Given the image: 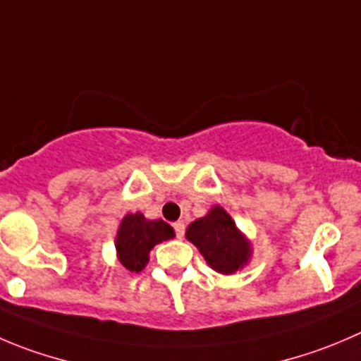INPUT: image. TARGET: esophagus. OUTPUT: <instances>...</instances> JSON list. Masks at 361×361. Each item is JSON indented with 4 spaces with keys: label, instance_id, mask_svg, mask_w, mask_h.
I'll return each instance as SVG.
<instances>
[{
    "label": "esophagus",
    "instance_id": "esophagus-1",
    "mask_svg": "<svg viewBox=\"0 0 361 361\" xmlns=\"http://www.w3.org/2000/svg\"><path fill=\"white\" fill-rule=\"evenodd\" d=\"M173 228H175V234H177V239H183L184 238V223L183 221L173 223Z\"/></svg>",
    "mask_w": 361,
    "mask_h": 361
}]
</instances>
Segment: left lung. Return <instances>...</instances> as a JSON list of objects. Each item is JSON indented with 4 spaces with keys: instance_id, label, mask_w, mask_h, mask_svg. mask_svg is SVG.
Returning <instances> with one entry per match:
<instances>
[{
    "instance_id": "left-lung-1",
    "label": "left lung",
    "mask_w": 361,
    "mask_h": 361,
    "mask_svg": "<svg viewBox=\"0 0 361 361\" xmlns=\"http://www.w3.org/2000/svg\"><path fill=\"white\" fill-rule=\"evenodd\" d=\"M186 239L193 243L207 266L219 274H234L252 260V241L241 232L232 216L212 205L202 218L188 225Z\"/></svg>"
}]
</instances>
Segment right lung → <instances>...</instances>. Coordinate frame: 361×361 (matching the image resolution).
Here are the masks:
<instances>
[{
    "label": "right lung",
    "instance_id": "right-lung-1",
    "mask_svg": "<svg viewBox=\"0 0 361 361\" xmlns=\"http://www.w3.org/2000/svg\"><path fill=\"white\" fill-rule=\"evenodd\" d=\"M173 238V228L163 219H149L142 212H129L116 230V257L127 271L140 273L149 264L150 250Z\"/></svg>",
    "mask_w": 361,
    "mask_h": 361
}]
</instances>
